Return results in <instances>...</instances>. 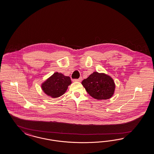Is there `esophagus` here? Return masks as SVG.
Here are the masks:
<instances>
[{"label": "esophagus", "mask_w": 154, "mask_h": 154, "mask_svg": "<svg viewBox=\"0 0 154 154\" xmlns=\"http://www.w3.org/2000/svg\"><path fill=\"white\" fill-rule=\"evenodd\" d=\"M82 79V77H80L79 79H73V82H81Z\"/></svg>", "instance_id": "obj_1"}]
</instances>
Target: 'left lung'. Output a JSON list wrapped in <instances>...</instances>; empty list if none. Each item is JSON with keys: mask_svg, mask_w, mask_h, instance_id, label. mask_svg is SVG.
I'll return each mask as SVG.
<instances>
[{"mask_svg": "<svg viewBox=\"0 0 154 154\" xmlns=\"http://www.w3.org/2000/svg\"><path fill=\"white\" fill-rule=\"evenodd\" d=\"M86 91L97 100H106L111 98L115 90V84L112 77L104 73L94 72L82 81Z\"/></svg>", "mask_w": 154, "mask_h": 154, "instance_id": "1", "label": "left lung"}]
</instances>
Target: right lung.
<instances>
[{
	"label": "right lung",
	"instance_id": "obj_1",
	"mask_svg": "<svg viewBox=\"0 0 154 154\" xmlns=\"http://www.w3.org/2000/svg\"><path fill=\"white\" fill-rule=\"evenodd\" d=\"M71 84L72 81L69 76L55 72L42 83L41 88L47 95L56 98L65 93Z\"/></svg>",
	"mask_w": 154,
	"mask_h": 154
}]
</instances>
